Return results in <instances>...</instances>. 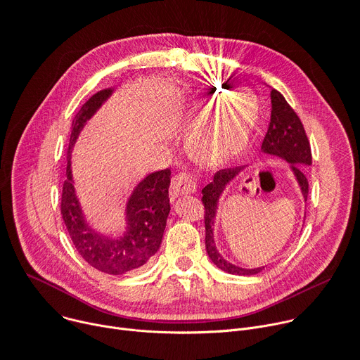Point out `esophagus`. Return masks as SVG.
Listing matches in <instances>:
<instances>
[{"label": "esophagus", "instance_id": "obj_1", "mask_svg": "<svg viewBox=\"0 0 360 360\" xmlns=\"http://www.w3.org/2000/svg\"><path fill=\"white\" fill-rule=\"evenodd\" d=\"M197 183L195 179L188 173H179L172 179L170 184V198L174 200L181 194L195 193Z\"/></svg>", "mask_w": 360, "mask_h": 360}]
</instances>
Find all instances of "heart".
I'll return each mask as SVG.
<instances>
[{
    "instance_id": "1",
    "label": "heart",
    "mask_w": 360,
    "mask_h": 360,
    "mask_svg": "<svg viewBox=\"0 0 360 360\" xmlns=\"http://www.w3.org/2000/svg\"><path fill=\"white\" fill-rule=\"evenodd\" d=\"M221 107L220 98L200 105L187 136V148L191 155L211 165H221L240 156L248 145L257 120V108L248 95L236 98L223 110ZM212 112L218 115L207 122Z\"/></svg>"
}]
</instances>
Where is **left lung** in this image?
I'll use <instances>...</instances> for the list:
<instances>
[{
	"label": "left lung",
	"instance_id": "8db88e82",
	"mask_svg": "<svg viewBox=\"0 0 360 360\" xmlns=\"http://www.w3.org/2000/svg\"><path fill=\"white\" fill-rule=\"evenodd\" d=\"M261 150L266 155L281 158L290 163L291 170L307 201L309 184L304 173V167L301 165H305V166L312 165L311 145L300 116L295 113V110L290 106V103L285 101V98L276 89H271V120H269L266 134L262 140ZM243 169L244 167L240 166V167L219 170L214 174L212 181L201 190L202 193L201 201L204 205V224H205V250L210 259L220 269L233 275H255L261 272L265 266L247 269L229 262L217 251V247H215V241H214V233H212L219 198L223 194L226 186L233 179H236V176Z\"/></svg>",
	"mask_w": 360,
	"mask_h": 360
}]
</instances>
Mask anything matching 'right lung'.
<instances>
[{
    "mask_svg": "<svg viewBox=\"0 0 360 360\" xmlns=\"http://www.w3.org/2000/svg\"><path fill=\"white\" fill-rule=\"evenodd\" d=\"M112 92L113 89L108 88L95 94L82 105L72 122L66 180L60 195V214L79 255L101 272L122 275L145 268L162 244L170 212L169 186L172 172L165 169L150 173L136 186L126 204V230L122 237H106L86 223L72 179L70 152L86 122Z\"/></svg>",
    "mask_w": 360,
    "mask_h": 360,
    "instance_id": "add662e5",
    "label": "right lung"
}]
</instances>
